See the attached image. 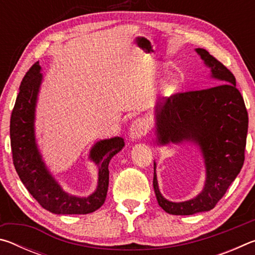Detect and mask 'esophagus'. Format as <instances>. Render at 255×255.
Wrapping results in <instances>:
<instances>
[{
    "instance_id": "obj_1",
    "label": "esophagus",
    "mask_w": 255,
    "mask_h": 255,
    "mask_svg": "<svg viewBox=\"0 0 255 255\" xmlns=\"http://www.w3.org/2000/svg\"><path fill=\"white\" fill-rule=\"evenodd\" d=\"M148 131V125L143 118H138L133 120L130 125V130H129V136L131 139H139L144 137Z\"/></svg>"
}]
</instances>
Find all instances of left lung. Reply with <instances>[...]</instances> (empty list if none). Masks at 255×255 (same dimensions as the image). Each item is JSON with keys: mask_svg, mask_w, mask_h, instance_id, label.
Wrapping results in <instances>:
<instances>
[{"mask_svg": "<svg viewBox=\"0 0 255 255\" xmlns=\"http://www.w3.org/2000/svg\"><path fill=\"white\" fill-rule=\"evenodd\" d=\"M196 50L219 84L174 93L155 107L158 143L192 141L200 147L206 164V184L200 195L189 201L171 202L159 192L154 163L155 195L158 205L171 215L213 209L240 173L245 158L249 117L235 76L206 49Z\"/></svg>", "mask_w": 255, "mask_h": 255, "instance_id": "left-lung-1", "label": "left lung"}]
</instances>
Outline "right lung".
Here are the masks:
<instances>
[{
  "mask_svg": "<svg viewBox=\"0 0 255 255\" xmlns=\"http://www.w3.org/2000/svg\"><path fill=\"white\" fill-rule=\"evenodd\" d=\"M40 66L34 63L20 85L10 120L12 159L20 180L34 199L47 210L58 215H85L100 208L109 185V165L114 155L125 146L123 138L115 137L94 145L90 158L99 165L97 191L88 198L64 192L49 174L34 141V107L41 83Z\"/></svg>",
  "mask_w": 255,
  "mask_h": 255,
  "instance_id": "right-lung-1",
  "label": "right lung"
}]
</instances>
